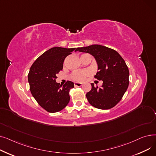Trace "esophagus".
<instances>
[{"mask_svg": "<svg viewBox=\"0 0 156 156\" xmlns=\"http://www.w3.org/2000/svg\"><path fill=\"white\" fill-rule=\"evenodd\" d=\"M74 85H75V87H81V86H82V83H77V82H75V83H74Z\"/></svg>", "mask_w": 156, "mask_h": 156, "instance_id": "34e87169", "label": "esophagus"}]
</instances>
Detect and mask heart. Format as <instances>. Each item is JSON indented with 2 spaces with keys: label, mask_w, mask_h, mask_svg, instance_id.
<instances>
[{
  "label": "heart",
  "mask_w": 156,
  "mask_h": 156,
  "mask_svg": "<svg viewBox=\"0 0 156 156\" xmlns=\"http://www.w3.org/2000/svg\"><path fill=\"white\" fill-rule=\"evenodd\" d=\"M89 55L88 54H84L81 55V57H82L85 55ZM65 64V62H64V65ZM91 75V72L89 70L85 69V70H81V71H76L72 73V74L70 76V78L71 80L75 81H78V82H81L85 80V79L89 76Z\"/></svg>",
  "instance_id": "heart-1"
}]
</instances>
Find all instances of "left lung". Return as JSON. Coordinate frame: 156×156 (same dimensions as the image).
<instances>
[{"mask_svg": "<svg viewBox=\"0 0 156 156\" xmlns=\"http://www.w3.org/2000/svg\"><path fill=\"white\" fill-rule=\"evenodd\" d=\"M75 51L89 53L95 57L99 71L94 78L103 81L101 87L91 83V90L86 94L89 103L99 109L114 107L129 85V70L125 60L114 49L100 45L79 47Z\"/></svg>", "mask_w": 156, "mask_h": 156, "instance_id": "8db88e82", "label": "left lung"}]
</instances>
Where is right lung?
<instances>
[{
  "instance_id": "1",
  "label": "right lung",
  "mask_w": 156,
  "mask_h": 156,
  "mask_svg": "<svg viewBox=\"0 0 156 156\" xmlns=\"http://www.w3.org/2000/svg\"><path fill=\"white\" fill-rule=\"evenodd\" d=\"M75 48L55 47L45 52L32 64L28 73L30 92L38 104L48 112L63 109L69 102L72 81L63 86L56 83L57 74L62 71L63 62Z\"/></svg>"
}]
</instances>
